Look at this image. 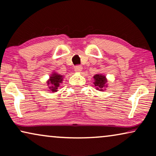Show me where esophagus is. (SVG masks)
<instances>
[{"mask_svg":"<svg viewBox=\"0 0 156 156\" xmlns=\"http://www.w3.org/2000/svg\"><path fill=\"white\" fill-rule=\"evenodd\" d=\"M82 67L81 65H77V66H76V67H75V71L76 72H80L82 71Z\"/></svg>","mask_w":156,"mask_h":156,"instance_id":"1","label":"esophagus"}]
</instances>
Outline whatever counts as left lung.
Wrapping results in <instances>:
<instances>
[{"label":"left lung","instance_id":"1","mask_svg":"<svg viewBox=\"0 0 156 156\" xmlns=\"http://www.w3.org/2000/svg\"><path fill=\"white\" fill-rule=\"evenodd\" d=\"M94 86L97 90H106V88L108 87V81L105 75L101 74H97L94 76Z\"/></svg>","mask_w":156,"mask_h":156}]
</instances>
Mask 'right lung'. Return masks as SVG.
Segmentation results:
<instances>
[{
	"label": "right lung",
	"mask_w": 156,
	"mask_h": 156,
	"mask_svg": "<svg viewBox=\"0 0 156 156\" xmlns=\"http://www.w3.org/2000/svg\"><path fill=\"white\" fill-rule=\"evenodd\" d=\"M64 76L61 75L57 72H53L51 74V76L49 80L47 81V84L48 87V91L52 93L57 92L58 91V88L62 83Z\"/></svg>",
	"instance_id": "right-lung-1"
}]
</instances>
